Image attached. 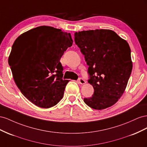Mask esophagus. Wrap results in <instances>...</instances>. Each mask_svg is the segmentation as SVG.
I'll list each match as a JSON object with an SVG mask.
<instances>
[{
  "label": "esophagus",
  "instance_id": "esophagus-1",
  "mask_svg": "<svg viewBox=\"0 0 147 147\" xmlns=\"http://www.w3.org/2000/svg\"><path fill=\"white\" fill-rule=\"evenodd\" d=\"M79 82L81 84H84L86 83V81L84 79H83L82 78H79V80H78Z\"/></svg>",
  "mask_w": 147,
  "mask_h": 147
}]
</instances>
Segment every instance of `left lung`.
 Listing matches in <instances>:
<instances>
[{
	"mask_svg": "<svg viewBox=\"0 0 147 147\" xmlns=\"http://www.w3.org/2000/svg\"><path fill=\"white\" fill-rule=\"evenodd\" d=\"M74 41L84 55L94 92L84 102L101 110L115 104L126 88L132 69L127 41L110 29L76 32Z\"/></svg>",
	"mask_w": 147,
	"mask_h": 147,
	"instance_id": "8db88e82",
	"label": "left lung"
}]
</instances>
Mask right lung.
<instances>
[{"instance_id": "1", "label": "right lung", "mask_w": 147, "mask_h": 147, "mask_svg": "<svg viewBox=\"0 0 147 147\" xmlns=\"http://www.w3.org/2000/svg\"><path fill=\"white\" fill-rule=\"evenodd\" d=\"M73 44L70 33L42 26L21 34L12 45L8 64L22 94L35 105L49 108L63 98L68 80L60 62Z\"/></svg>"}]
</instances>
